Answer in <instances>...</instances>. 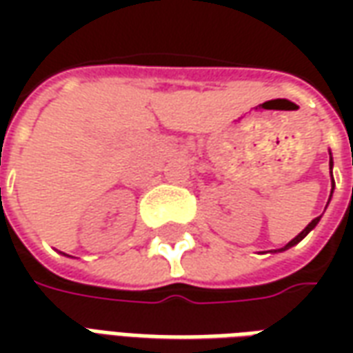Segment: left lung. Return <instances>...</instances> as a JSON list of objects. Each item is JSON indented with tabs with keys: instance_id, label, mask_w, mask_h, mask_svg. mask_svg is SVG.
Instances as JSON below:
<instances>
[{
	"instance_id": "left-lung-1",
	"label": "left lung",
	"mask_w": 353,
	"mask_h": 353,
	"mask_svg": "<svg viewBox=\"0 0 353 353\" xmlns=\"http://www.w3.org/2000/svg\"><path fill=\"white\" fill-rule=\"evenodd\" d=\"M331 164H333V161H331ZM333 185H334V181H333ZM318 221H319V217H316V219H312V221L308 223V227H306V229H304L303 232H301V234H299V236L293 238V240H291V242H289L288 245H283V248H281L280 252H285V250H289V248H291V245L299 244V242H301V240H303V238L306 236V234H308V232H310V230L314 229V227H316V225H318Z\"/></svg>"
}]
</instances>
